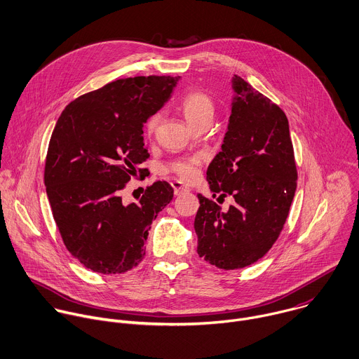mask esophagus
Masks as SVG:
<instances>
[{"label": "esophagus", "mask_w": 359, "mask_h": 359, "mask_svg": "<svg viewBox=\"0 0 359 359\" xmlns=\"http://www.w3.org/2000/svg\"><path fill=\"white\" fill-rule=\"evenodd\" d=\"M171 187H172L175 195H181V194L189 191V188H188L187 185H184L181 181H172V182H171Z\"/></svg>", "instance_id": "esophagus-1"}]
</instances>
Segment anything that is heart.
I'll return each instance as SVG.
<instances>
[{
    "label": "heart",
    "mask_w": 359,
    "mask_h": 359,
    "mask_svg": "<svg viewBox=\"0 0 359 359\" xmlns=\"http://www.w3.org/2000/svg\"><path fill=\"white\" fill-rule=\"evenodd\" d=\"M180 108H181L185 119L188 121V123L192 125L194 128H198L202 122L212 119L213 109H215L213 100L210 98V95L203 91H199V90L187 93L181 100ZM158 123H160L158 114L151 115L149 118V121L146 122V136L149 139H151L156 135ZM203 160H205V156L202 153H198V154L172 161L168 165V170L171 172H174L180 180L189 182L198 177L199 167L203 163Z\"/></svg>",
    "instance_id": "obj_1"
}]
</instances>
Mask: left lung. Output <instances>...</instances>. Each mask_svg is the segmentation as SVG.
I'll list each match as a JSON object with an SVG mask.
<instances>
[{"label":"left lung","instance_id":"8db88e82","mask_svg":"<svg viewBox=\"0 0 359 359\" xmlns=\"http://www.w3.org/2000/svg\"><path fill=\"white\" fill-rule=\"evenodd\" d=\"M236 93L222 151L206 180L213 198L231 195L226 213L198 194V254L220 269H238L262 258L278 240L297 184L285 112L234 76Z\"/></svg>","mask_w":359,"mask_h":359}]
</instances>
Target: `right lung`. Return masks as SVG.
Returning <instances> with one entry per match:
<instances>
[{"mask_svg": "<svg viewBox=\"0 0 359 359\" xmlns=\"http://www.w3.org/2000/svg\"><path fill=\"white\" fill-rule=\"evenodd\" d=\"M180 80L171 76L129 77L72 101L50 137L45 185L55 222L70 254L86 268L105 275L135 268L157 217L174 196L156 181L139 202L122 191L150 154L143 126L171 97Z\"/></svg>", "mask_w": 359, "mask_h": 359, "instance_id": "obj_1", "label": "right lung"}]
</instances>
